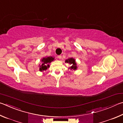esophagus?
<instances>
[{"mask_svg": "<svg viewBox=\"0 0 123 123\" xmlns=\"http://www.w3.org/2000/svg\"><path fill=\"white\" fill-rule=\"evenodd\" d=\"M58 58H59V59H62V55H58Z\"/></svg>", "mask_w": 123, "mask_h": 123, "instance_id": "esophagus-1", "label": "esophagus"}]
</instances>
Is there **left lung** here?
<instances>
[{
  "instance_id": "8db88e82",
  "label": "left lung",
  "mask_w": 123,
  "mask_h": 123,
  "mask_svg": "<svg viewBox=\"0 0 123 123\" xmlns=\"http://www.w3.org/2000/svg\"><path fill=\"white\" fill-rule=\"evenodd\" d=\"M65 62L67 63H69L70 64H72V65L71 67V69L76 70L77 68L76 62H75V60L74 59V58H69V59L66 60Z\"/></svg>"
}]
</instances>
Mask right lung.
Listing matches in <instances>:
<instances>
[{"mask_svg": "<svg viewBox=\"0 0 123 123\" xmlns=\"http://www.w3.org/2000/svg\"><path fill=\"white\" fill-rule=\"evenodd\" d=\"M53 60H54V58L52 57H49L47 58H43V59L42 60V61L43 62V63L42 64V65L40 66V68H39L40 71L46 70L47 68H49V66L48 64L50 63L52 61H53ZM46 64H47L48 65L46 66Z\"/></svg>", "mask_w": 123, "mask_h": 123, "instance_id": "right-lung-1", "label": "right lung"}]
</instances>
